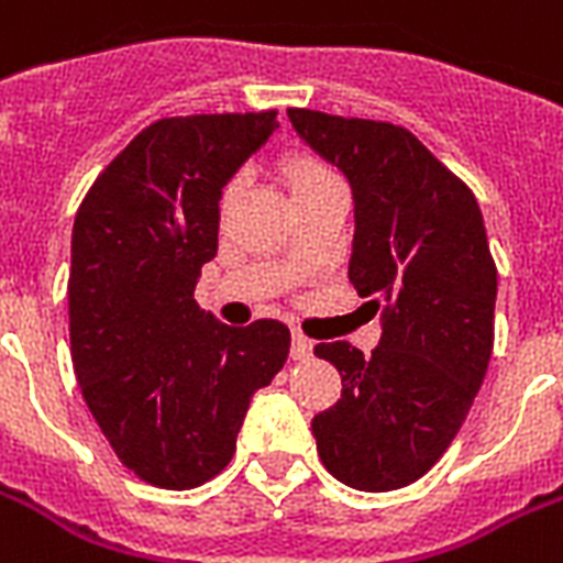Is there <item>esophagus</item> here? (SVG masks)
I'll use <instances>...</instances> for the list:
<instances>
[{
    "label": "esophagus",
    "mask_w": 563,
    "mask_h": 563,
    "mask_svg": "<svg viewBox=\"0 0 563 563\" xmlns=\"http://www.w3.org/2000/svg\"><path fill=\"white\" fill-rule=\"evenodd\" d=\"M309 355H312V341L303 332H291V358L306 361Z\"/></svg>",
    "instance_id": "obj_1"
}]
</instances>
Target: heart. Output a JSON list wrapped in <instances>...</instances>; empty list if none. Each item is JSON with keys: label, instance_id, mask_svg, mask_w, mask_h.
Listing matches in <instances>:
<instances>
[{"label": "heart", "instance_id": "obj_1", "mask_svg": "<svg viewBox=\"0 0 563 563\" xmlns=\"http://www.w3.org/2000/svg\"><path fill=\"white\" fill-rule=\"evenodd\" d=\"M277 170H280L283 185L289 190L291 202H297V199H303V196L314 194V190H321V187H329L338 181L335 170H332L323 158H318V155L312 153H286L280 158V164H277ZM231 196H234V185H228L225 194H222V210L228 208Z\"/></svg>", "mask_w": 563, "mask_h": 563}]
</instances>
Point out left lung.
Wrapping results in <instances>:
<instances>
[{
  "instance_id": "8db88e82",
  "label": "left lung",
  "mask_w": 563,
  "mask_h": 563,
  "mask_svg": "<svg viewBox=\"0 0 563 563\" xmlns=\"http://www.w3.org/2000/svg\"><path fill=\"white\" fill-rule=\"evenodd\" d=\"M289 121L353 185L350 283L385 321L369 358L346 341L314 346L344 385L312 419L318 454L346 486L393 492L445 454L488 369L497 266L483 213L405 126L297 107Z\"/></svg>"
}]
</instances>
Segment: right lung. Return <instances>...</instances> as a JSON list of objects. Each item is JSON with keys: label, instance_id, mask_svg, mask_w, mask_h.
<instances>
[{"label": "right lung", "instance_id": "add662e5", "mask_svg": "<svg viewBox=\"0 0 563 563\" xmlns=\"http://www.w3.org/2000/svg\"><path fill=\"white\" fill-rule=\"evenodd\" d=\"M277 109L162 118L103 167L77 208L68 335L95 422L135 477L185 492L236 451L251 396L289 358L280 321L225 327L196 303L217 257L222 187Z\"/></svg>", "mask_w": 563, "mask_h": 563}]
</instances>
